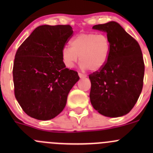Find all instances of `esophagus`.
Returning <instances> with one entry per match:
<instances>
[{"mask_svg": "<svg viewBox=\"0 0 153 153\" xmlns=\"http://www.w3.org/2000/svg\"><path fill=\"white\" fill-rule=\"evenodd\" d=\"M78 75H79V77L81 78H86V76H87V75H86V74H82V73H81V72H78Z\"/></svg>", "mask_w": 153, "mask_h": 153, "instance_id": "obj_1", "label": "esophagus"}]
</instances>
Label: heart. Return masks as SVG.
<instances>
[{
    "mask_svg": "<svg viewBox=\"0 0 153 153\" xmlns=\"http://www.w3.org/2000/svg\"><path fill=\"white\" fill-rule=\"evenodd\" d=\"M70 47H64L61 57L65 66L74 67L80 56V66L83 69L96 71L105 66L110 54L111 45L105 34L85 32L72 38Z\"/></svg>",
    "mask_w": 153,
    "mask_h": 153,
    "instance_id": "obj_1",
    "label": "heart"
}]
</instances>
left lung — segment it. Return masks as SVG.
Returning <instances> with one entry per match:
<instances>
[{"label":"left lung","mask_w":153,"mask_h":153,"mask_svg":"<svg viewBox=\"0 0 153 153\" xmlns=\"http://www.w3.org/2000/svg\"><path fill=\"white\" fill-rule=\"evenodd\" d=\"M92 29L106 32L111 50L105 66L89 75L91 104L104 116H123L133 108L142 91L144 63L141 47L115 21Z\"/></svg>","instance_id":"8db88e82"}]
</instances>
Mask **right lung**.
Wrapping results in <instances>:
<instances>
[{
  "instance_id": "1",
  "label": "right lung",
  "mask_w": 153,
  "mask_h": 153,
  "mask_svg": "<svg viewBox=\"0 0 153 153\" xmlns=\"http://www.w3.org/2000/svg\"><path fill=\"white\" fill-rule=\"evenodd\" d=\"M72 33L69 25L40 26L17 50L12 71L15 96L29 116L47 121L65 107L69 91L79 80L61 57Z\"/></svg>"
}]
</instances>
